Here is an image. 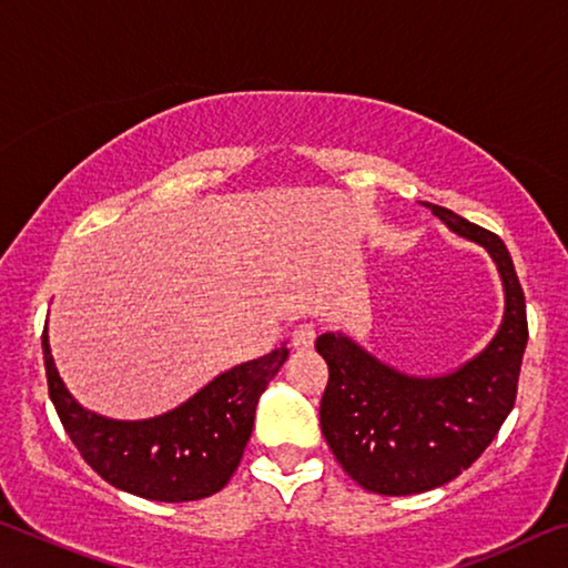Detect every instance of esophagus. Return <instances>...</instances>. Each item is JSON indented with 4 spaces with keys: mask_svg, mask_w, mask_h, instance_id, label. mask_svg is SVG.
Listing matches in <instances>:
<instances>
[{
    "mask_svg": "<svg viewBox=\"0 0 568 568\" xmlns=\"http://www.w3.org/2000/svg\"><path fill=\"white\" fill-rule=\"evenodd\" d=\"M291 341H293V348H297V351L311 348V345L315 343V325L313 323H301L293 331V338Z\"/></svg>",
    "mask_w": 568,
    "mask_h": 568,
    "instance_id": "esophagus-1",
    "label": "esophagus"
}]
</instances>
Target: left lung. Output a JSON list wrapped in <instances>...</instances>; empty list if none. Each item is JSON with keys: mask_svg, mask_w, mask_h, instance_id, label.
<instances>
[{"mask_svg": "<svg viewBox=\"0 0 568 568\" xmlns=\"http://www.w3.org/2000/svg\"><path fill=\"white\" fill-rule=\"evenodd\" d=\"M420 205L491 255L506 305L491 343L444 376H408L343 333L315 341L328 363L323 436L345 474L383 496L444 486L484 454L514 408L528 341L524 291L504 240L446 207Z\"/></svg>", "mask_w": 568, "mask_h": 568, "instance_id": "left-lung-1", "label": "left lung"}]
</instances>
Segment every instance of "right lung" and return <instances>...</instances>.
<instances>
[{
	"label": "right lung",
	"instance_id": "1",
	"mask_svg": "<svg viewBox=\"0 0 568 568\" xmlns=\"http://www.w3.org/2000/svg\"><path fill=\"white\" fill-rule=\"evenodd\" d=\"M47 383L67 436L92 470L120 491L150 501H197L223 488L253 434L255 406L287 358L281 345L263 358L220 373L162 416L114 420L82 408L57 373L42 333Z\"/></svg>",
	"mask_w": 568,
	"mask_h": 568
}]
</instances>
